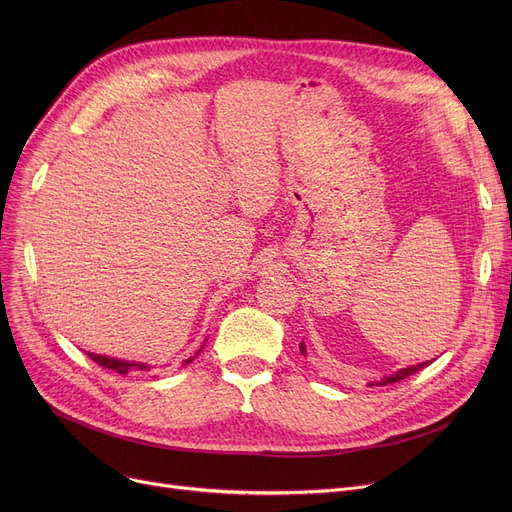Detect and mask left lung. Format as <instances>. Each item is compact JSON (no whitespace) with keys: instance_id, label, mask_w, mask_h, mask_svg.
<instances>
[{"instance_id":"1","label":"left lung","mask_w":512,"mask_h":512,"mask_svg":"<svg viewBox=\"0 0 512 512\" xmlns=\"http://www.w3.org/2000/svg\"><path fill=\"white\" fill-rule=\"evenodd\" d=\"M301 353L305 355V344H303V342H301ZM429 363H432V361H427V363H419V365H411V367H405V369H398V371H394L392 375H386V378H384L382 382H375V386H386V384H394V382L405 380V378H409V375H413V373L421 371L423 367H427ZM369 386H373V384H369Z\"/></svg>"}]
</instances>
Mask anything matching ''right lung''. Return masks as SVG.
I'll use <instances>...</instances> for the list:
<instances>
[{"label":"right lung","instance_id":"add662e5","mask_svg":"<svg viewBox=\"0 0 512 512\" xmlns=\"http://www.w3.org/2000/svg\"><path fill=\"white\" fill-rule=\"evenodd\" d=\"M201 353V351H199ZM197 353V355H199ZM97 365H101V367H105V369H112V371H116V373H120V375H124V373H128V371H147L149 369V365H145V363H134V361H122V359H116V357H105V355H95V353H87ZM193 359H186L184 361V365L186 363H191Z\"/></svg>","mask_w":512,"mask_h":512}]
</instances>
